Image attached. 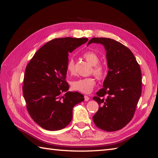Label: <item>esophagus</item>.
<instances>
[{"instance_id":"obj_1","label":"esophagus","mask_w":158,"mask_h":158,"mask_svg":"<svg viewBox=\"0 0 158 158\" xmlns=\"http://www.w3.org/2000/svg\"><path fill=\"white\" fill-rule=\"evenodd\" d=\"M89 98L88 96V95H84V100L85 101H88Z\"/></svg>"}]
</instances>
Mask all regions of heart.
I'll list each match as a JSON object with an SVG mask.
<instances>
[{
	"label": "heart",
	"instance_id": "1",
	"mask_svg": "<svg viewBox=\"0 0 158 158\" xmlns=\"http://www.w3.org/2000/svg\"><path fill=\"white\" fill-rule=\"evenodd\" d=\"M82 56L87 62L93 66V73L98 79H102L106 74V68L99 63V56L94 51H88L83 53ZM66 70L70 74L75 72V62L73 58L69 59L66 63ZM95 84L94 77H88L74 80L71 83V87L74 90L78 91L84 94H89L92 92Z\"/></svg>",
	"mask_w": 158,
	"mask_h": 158
}]
</instances>
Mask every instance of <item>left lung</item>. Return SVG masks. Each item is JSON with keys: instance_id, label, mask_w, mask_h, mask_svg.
<instances>
[{"instance_id": "left-lung-1", "label": "left lung", "mask_w": 158, "mask_h": 158, "mask_svg": "<svg viewBox=\"0 0 158 158\" xmlns=\"http://www.w3.org/2000/svg\"><path fill=\"white\" fill-rule=\"evenodd\" d=\"M92 43L104 45L109 67L103 88L93 98L99 104L93 121L105 131H118L132 120L141 95L140 65L132 51L121 43L105 37H94L88 45Z\"/></svg>"}]
</instances>
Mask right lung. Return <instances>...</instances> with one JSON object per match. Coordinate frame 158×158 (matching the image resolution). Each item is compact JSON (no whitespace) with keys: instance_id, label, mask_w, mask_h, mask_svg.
<instances>
[{"instance_id":"add662e5","label":"right lung","mask_w":158,"mask_h":158,"mask_svg":"<svg viewBox=\"0 0 158 158\" xmlns=\"http://www.w3.org/2000/svg\"><path fill=\"white\" fill-rule=\"evenodd\" d=\"M88 38H56L38 50L26 66L23 95L26 108L37 125L59 131L73 118V109L84 99L76 92H68L66 81L69 52L88 41Z\"/></svg>"}]
</instances>
